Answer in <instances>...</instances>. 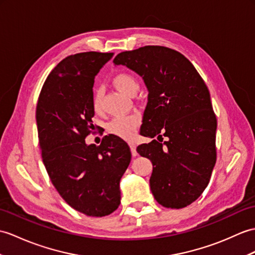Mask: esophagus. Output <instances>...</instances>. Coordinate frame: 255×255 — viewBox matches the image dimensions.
<instances>
[{
    "label": "esophagus",
    "instance_id": "esophagus-1",
    "mask_svg": "<svg viewBox=\"0 0 255 255\" xmlns=\"http://www.w3.org/2000/svg\"><path fill=\"white\" fill-rule=\"evenodd\" d=\"M129 146H130V151H131V154L132 156H137V150H135V143L134 142H129Z\"/></svg>",
    "mask_w": 255,
    "mask_h": 255
}]
</instances>
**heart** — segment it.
Instances as JSON below:
<instances>
[{
  "label": "heart",
  "instance_id": "obj_1",
  "mask_svg": "<svg viewBox=\"0 0 255 255\" xmlns=\"http://www.w3.org/2000/svg\"><path fill=\"white\" fill-rule=\"evenodd\" d=\"M112 84L117 89V90L122 91L123 93L127 94V96H134L138 92L140 85L138 79L130 73H118L116 74L113 79H112ZM102 98H103V91L101 88H98L94 90L92 96V108L94 112H100L102 108ZM140 125V117L137 114H131L128 116H120L115 117L112 120L108 125V131L112 134L117 135V137L123 139H131L135 130Z\"/></svg>",
  "mask_w": 255,
  "mask_h": 255
}]
</instances>
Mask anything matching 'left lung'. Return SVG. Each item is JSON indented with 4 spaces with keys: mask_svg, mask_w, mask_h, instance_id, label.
I'll return each mask as SVG.
<instances>
[{
    "mask_svg": "<svg viewBox=\"0 0 255 255\" xmlns=\"http://www.w3.org/2000/svg\"><path fill=\"white\" fill-rule=\"evenodd\" d=\"M149 90L140 134L154 138L137 151L151 159V191L164 208L182 209L208 187L216 163L217 120L210 92L191 62L178 51L145 45L117 54Z\"/></svg>",
    "mask_w": 255,
    "mask_h": 255,
    "instance_id": "1",
    "label": "left lung"
}]
</instances>
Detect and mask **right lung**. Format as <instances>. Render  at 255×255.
<instances>
[{
	"mask_svg": "<svg viewBox=\"0 0 255 255\" xmlns=\"http://www.w3.org/2000/svg\"><path fill=\"white\" fill-rule=\"evenodd\" d=\"M114 53L84 52L65 57L44 81L35 120L42 161L57 192L88 216L110 215L121 204L120 181L131 159L114 134L87 145L92 132L93 84Z\"/></svg>",
	"mask_w": 255,
	"mask_h": 255,
	"instance_id": "add662e5",
	"label": "right lung"
}]
</instances>
